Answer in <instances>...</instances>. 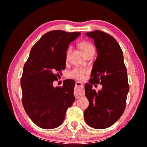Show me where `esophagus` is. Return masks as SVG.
<instances>
[{
    "label": "esophagus",
    "mask_w": 147,
    "mask_h": 147,
    "mask_svg": "<svg viewBox=\"0 0 147 147\" xmlns=\"http://www.w3.org/2000/svg\"><path fill=\"white\" fill-rule=\"evenodd\" d=\"M84 85L83 84H82L81 82H77L76 83V88L74 90V96H75L76 98H79L81 97L82 96L84 95Z\"/></svg>",
    "instance_id": "1"
}]
</instances>
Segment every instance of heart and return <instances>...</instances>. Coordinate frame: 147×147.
I'll return each instance as SVG.
<instances>
[{"label": "heart", "mask_w": 147, "mask_h": 147, "mask_svg": "<svg viewBox=\"0 0 147 147\" xmlns=\"http://www.w3.org/2000/svg\"><path fill=\"white\" fill-rule=\"evenodd\" d=\"M79 47L82 52L84 53V55H86L90 53H94L95 51V49H94V46L92 45V43H90V42L84 41H82L81 43L79 44ZM70 52V49H67V52H66V58H68ZM88 73V70L86 69H83V68L80 67H75L73 70H71V71L69 73V77L75 78V79L82 80H83L85 75Z\"/></svg>", "instance_id": "heart-1"}]
</instances>
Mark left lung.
<instances>
[{
    "instance_id": "1",
    "label": "left lung",
    "mask_w": 147,
    "mask_h": 147,
    "mask_svg": "<svg viewBox=\"0 0 147 147\" xmlns=\"http://www.w3.org/2000/svg\"><path fill=\"white\" fill-rule=\"evenodd\" d=\"M94 39L97 58L93 64L90 84H85V94L89 101L84 111L88 125L96 129H104L114 124L124 113L129 91L127 71L123 53L112 36L101 31L86 33ZM102 86L96 92L92 85Z\"/></svg>"
}]
</instances>
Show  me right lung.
I'll return each mask as SVG.
<instances>
[{
  "instance_id": "1",
  "label": "right lung",
  "mask_w": 147,
  "mask_h": 147,
  "mask_svg": "<svg viewBox=\"0 0 147 147\" xmlns=\"http://www.w3.org/2000/svg\"><path fill=\"white\" fill-rule=\"evenodd\" d=\"M79 32L51 31L44 34L32 47L21 79L22 103L36 125L53 129L63 123L67 109L75 97V82L66 80L62 87L54 88L59 72L65 69L66 51Z\"/></svg>"
}]
</instances>
